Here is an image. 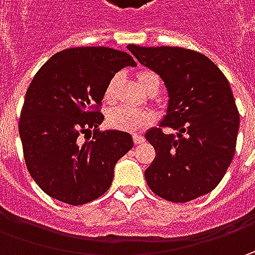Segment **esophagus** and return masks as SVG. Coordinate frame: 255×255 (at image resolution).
<instances>
[{
  "label": "esophagus",
  "instance_id": "obj_1",
  "mask_svg": "<svg viewBox=\"0 0 255 255\" xmlns=\"http://www.w3.org/2000/svg\"><path fill=\"white\" fill-rule=\"evenodd\" d=\"M133 142L136 143V144H142V143H144V137L140 136V134H137V133H134L133 134Z\"/></svg>",
  "mask_w": 255,
  "mask_h": 255
}]
</instances>
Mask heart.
<instances>
[{
	"label": "heart",
	"mask_w": 255,
	"mask_h": 255,
	"mask_svg": "<svg viewBox=\"0 0 255 255\" xmlns=\"http://www.w3.org/2000/svg\"><path fill=\"white\" fill-rule=\"evenodd\" d=\"M137 82L139 86L142 88L146 93H149L153 89L159 91L160 86V79L159 76L152 72V71H142L137 74ZM121 76L115 75L112 79L108 82L105 88V99L106 101H112L116 88L119 84ZM108 125L123 132H140L143 129H146L147 126H150L154 121V116L150 112H144V111H132V109H126V108H115L111 112L108 113Z\"/></svg>",
	"instance_id": "obj_1"
}]
</instances>
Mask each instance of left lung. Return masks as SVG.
Instances as JSON below:
<instances>
[{
	"label": "left lung",
	"mask_w": 255,
	"mask_h": 255,
	"mask_svg": "<svg viewBox=\"0 0 255 255\" xmlns=\"http://www.w3.org/2000/svg\"><path fill=\"white\" fill-rule=\"evenodd\" d=\"M133 56L159 75L167 89V109L146 132L156 150L144 170L159 197L186 203L217 187L236 152L240 116L230 84L206 55L179 46L128 45ZM170 127L176 134L164 133Z\"/></svg>",
	"instance_id": "1"
}]
</instances>
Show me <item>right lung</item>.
Returning a JSON list of instances; mask_svg holds the SVG:
<instances>
[{"label": "right lung", "instance_id": "add662e5", "mask_svg": "<svg viewBox=\"0 0 255 255\" xmlns=\"http://www.w3.org/2000/svg\"><path fill=\"white\" fill-rule=\"evenodd\" d=\"M125 66L128 52L106 46L69 48L51 56L25 93L19 137L29 174L56 200L79 206L111 187L118 160L133 147L130 133L99 132L105 88ZM95 128L92 141L80 133Z\"/></svg>", "mask_w": 255, "mask_h": 255}]
</instances>
